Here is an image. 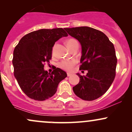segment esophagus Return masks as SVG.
Returning a JSON list of instances; mask_svg holds the SVG:
<instances>
[{"label":"esophagus","mask_w":132,"mask_h":132,"mask_svg":"<svg viewBox=\"0 0 132 132\" xmlns=\"http://www.w3.org/2000/svg\"><path fill=\"white\" fill-rule=\"evenodd\" d=\"M71 75H71V73H69V72H68V73H67V76H68V77L71 76Z\"/></svg>","instance_id":"obj_1"}]
</instances>
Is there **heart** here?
<instances>
[{"label":"heart","instance_id":"b5f03b06","mask_svg":"<svg viewBox=\"0 0 132 132\" xmlns=\"http://www.w3.org/2000/svg\"><path fill=\"white\" fill-rule=\"evenodd\" d=\"M76 43H78V42H77L76 40L74 38H70L69 40L66 41V45L68 48L70 49V48L73 46L74 45H75ZM54 49L53 48L52 52L53 53ZM76 63V61L74 60H64V61H61V63H60L59 66L60 67L62 68L63 69H64V70L68 71H72V68H73L74 66H75Z\"/></svg>","mask_w":132,"mask_h":132}]
</instances>
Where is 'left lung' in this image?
Here are the masks:
<instances>
[{
  "label": "left lung",
  "mask_w": 132,
  "mask_h": 132,
  "mask_svg": "<svg viewBox=\"0 0 132 132\" xmlns=\"http://www.w3.org/2000/svg\"><path fill=\"white\" fill-rule=\"evenodd\" d=\"M71 37L81 43L82 55L79 69L87 70L79 77V82L72 87L77 96L84 101H93L102 96L112 84L117 59L113 43L102 31L88 27L66 28Z\"/></svg>",
  "instance_id": "obj_1"
}]
</instances>
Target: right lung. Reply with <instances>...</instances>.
<instances>
[{
	"instance_id": "obj_1",
	"label": "right lung",
	"mask_w": 132,
	"mask_h": 132,
	"mask_svg": "<svg viewBox=\"0 0 132 132\" xmlns=\"http://www.w3.org/2000/svg\"><path fill=\"white\" fill-rule=\"evenodd\" d=\"M67 36L62 28L41 29L25 35L15 46L12 60L14 76L28 97L40 101L49 99L67 77L60 68L55 67L51 73L44 69V65L51 59L55 42Z\"/></svg>"
}]
</instances>
